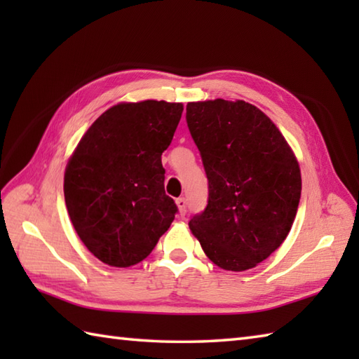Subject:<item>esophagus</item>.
<instances>
[{"label":"esophagus","instance_id":"obj_1","mask_svg":"<svg viewBox=\"0 0 359 359\" xmlns=\"http://www.w3.org/2000/svg\"><path fill=\"white\" fill-rule=\"evenodd\" d=\"M175 203H177L180 216H185L187 215V199L185 197H179V199H175Z\"/></svg>","mask_w":359,"mask_h":359}]
</instances>
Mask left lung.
<instances>
[{"mask_svg":"<svg viewBox=\"0 0 359 359\" xmlns=\"http://www.w3.org/2000/svg\"><path fill=\"white\" fill-rule=\"evenodd\" d=\"M187 123L208 179V203L189 228L220 269H253L292 230L297 160L276 125L242 100L188 103Z\"/></svg>","mask_w":359,"mask_h":359,"instance_id":"left-lung-1","label":"left lung"}]
</instances>
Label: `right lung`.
Instances as JSON below:
<instances>
[{
	"label": "right lung",
	"instance_id": "1",
	"mask_svg": "<svg viewBox=\"0 0 359 359\" xmlns=\"http://www.w3.org/2000/svg\"><path fill=\"white\" fill-rule=\"evenodd\" d=\"M184 106L120 103L98 117L66 166L65 201L86 248L102 262L131 266L147 257L177 212L165 194L162 152Z\"/></svg>",
	"mask_w": 359,
	"mask_h": 359
}]
</instances>
